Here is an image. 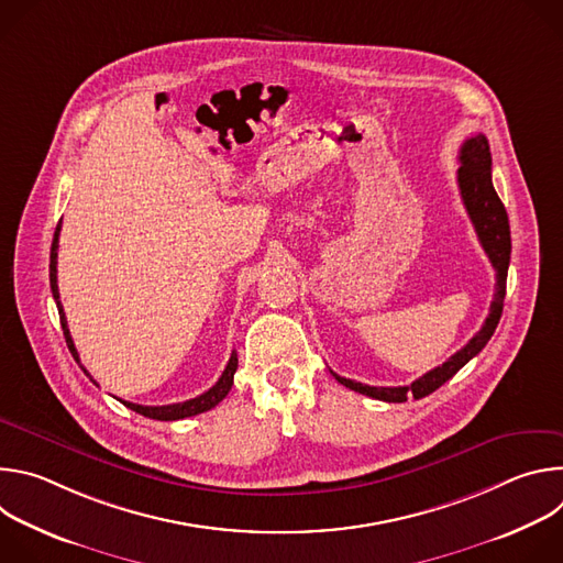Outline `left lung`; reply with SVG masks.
Returning a JSON list of instances; mask_svg holds the SVG:
<instances>
[{
	"label": "left lung",
	"mask_w": 563,
	"mask_h": 563,
	"mask_svg": "<svg viewBox=\"0 0 563 563\" xmlns=\"http://www.w3.org/2000/svg\"><path fill=\"white\" fill-rule=\"evenodd\" d=\"M459 189L461 198L465 205V211L474 224V231L478 235L481 247L486 250L495 272H497V289H495V300L490 305V313L486 318L484 328H481L467 345H463L456 354H452L443 365L430 369L421 378H417L412 385H400V387H374V385H363L350 378H343L334 374V378L372 398L385 400V404H404L410 396L423 398L439 389L445 380H450L470 358H474L481 350L486 347L490 336L495 334L499 318L504 311V298H506V280H508V265H510V222L504 202L499 200L495 187H493V155H490V144L484 133H476L467 137L459 151Z\"/></svg>",
	"instance_id": "8db88e82"
}]
</instances>
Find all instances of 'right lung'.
I'll use <instances>...</instances> for the list:
<instances>
[{"instance_id": "right-lung-1", "label": "right lung", "mask_w": 563, "mask_h": 563, "mask_svg": "<svg viewBox=\"0 0 563 563\" xmlns=\"http://www.w3.org/2000/svg\"><path fill=\"white\" fill-rule=\"evenodd\" d=\"M59 229H62V220L57 222V229H55V235H53V245H51V267H48V274H51V291H53V298H55V305H57V311H59V323H62V330H64V339H66V345L73 354V358L79 363V356H77V350L73 345V339H70V332H68V325H66V316H64V307H62V300H59V289H57V247H59ZM79 367H82V363H79ZM85 369V367H82ZM238 369V356L235 352H231V358L222 372V376L218 378V383L213 387H209L205 394L196 396V398H189L185 400V404H172V406H137V404H129V400H122V404L142 415V417H148V419H157V421H178V419H187V417H196V415H202L211 408H216L220 400L229 394L231 385H233V374ZM85 374L91 378V374L85 369ZM93 380V378H91ZM96 383V380H93ZM98 385V383H96Z\"/></svg>"}]
</instances>
